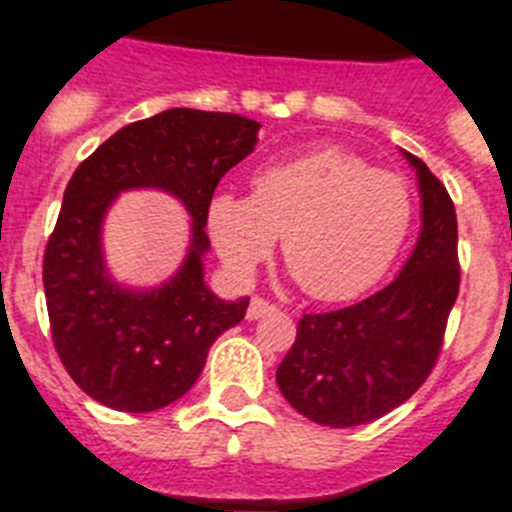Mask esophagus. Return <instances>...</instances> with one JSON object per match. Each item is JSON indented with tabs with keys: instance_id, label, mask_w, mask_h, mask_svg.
<instances>
[{
	"instance_id": "1",
	"label": "esophagus",
	"mask_w": 512,
	"mask_h": 512,
	"mask_svg": "<svg viewBox=\"0 0 512 512\" xmlns=\"http://www.w3.org/2000/svg\"><path fill=\"white\" fill-rule=\"evenodd\" d=\"M278 311V306L270 301H265V298H252L250 301V308H247V319L255 321L260 319V316H267V313Z\"/></svg>"
}]
</instances>
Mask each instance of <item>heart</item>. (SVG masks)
Segmentation results:
<instances>
[{
    "mask_svg": "<svg viewBox=\"0 0 512 512\" xmlns=\"http://www.w3.org/2000/svg\"><path fill=\"white\" fill-rule=\"evenodd\" d=\"M411 222L405 178L342 147L265 165L252 178V196L219 191L206 204L211 242L234 273L250 275L283 237L298 285L329 303L372 288L393 265Z\"/></svg>",
    "mask_w": 512,
    "mask_h": 512,
    "instance_id": "b5f03b06",
    "label": "heart"
}]
</instances>
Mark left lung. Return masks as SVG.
<instances>
[{"instance_id": "obj_1", "label": "left lung", "mask_w": 512, "mask_h": 512, "mask_svg": "<svg viewBox=\"0 0 512 512\" xmlns=\"http://www.w3.org/2000/svg\"><path fill=\"white\" fill-rule=\"evenodd\" d=\"M421 237L398 278L375 296L329 313H303L278 367V388L308 421L362 426L411 398L434 370L459 296L457 211L416 155Z\"/></svg>"}]
</instances>
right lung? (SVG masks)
Here are the masks:
<instances>
[{
  "label": "right lung",
  "instance_id": "obj_1",
  "mask_svg": "<svg viewBox=\"0 0 512 512\" xmlns=\"http://www.w3.org/2000/svg\"><path fill=\"white\" fill-rule=\"evenodd\" d=\"M260 122L227 112L168 109L114 132L78 165L45 247L43 285L55 352L78 388L122 413L165 408L199 380L216 336L245 319L250 298L222 301L204 283L206 204L255 150ZM130 187L173 192L192 214L182 270L150 291L108 278L100 222Z\"/></svg>",
  "mask_w": 512,
  "mask_h": 512
}]
</instances>
